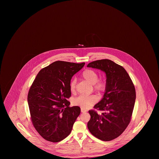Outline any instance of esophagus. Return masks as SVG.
<instances>
[{
	"label": "esophagus",
	"instance_id": "esophagus-1",
	"mask_svg": "<svg viewBox=\"0 0 159 159\" xmlns=\"http://www.w3.org/2000/svg\"><path fill=\"white\" fill-rule=\"evenodd\" d=\"M87 111V110H85V109H84V108H81V112L82 113H85V112H86Z\"/></svg>",
	"mask_w": 159,
	"mask_h": 159
}]
</instances>
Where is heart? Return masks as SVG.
<instances>
[{
	"mask_svg": "<svg viewBox=\"0 0 159 159\" xmlns=\"http://www.w3.org/2000/svg\"><path fill=\"white\" fill-rule=\"evenodd\" d=\"M82 77L83 79L93 85L94 90L98 93H103L107 89V82L103 79H98V75L95 71L91 69H86L82 73ZM76 80L73 79L70 83V89L72 92L76 90ZM98 101V98L95 95H79L73 101V104L77 106H79L82 108H88L91 106L95 104Z\"/></svg>",
	"mask_w": 159,
	"mask_h": 159,
	"instance_id": "obj_1",
	"label": "heart"
}]
</instances>
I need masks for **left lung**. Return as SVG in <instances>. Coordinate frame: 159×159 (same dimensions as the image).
Wrapping results in <instances>:
<instances>
[{
	"label": "left lung",
	"instance_id": "1",
	"mask_svg": "<svg viewBox=\"0 0 159 159\" xmlns=\"http://www.w3.org/2000/svg\"><path fill=\"white\" fill-rule=\"evenodd\" d=\"M88 67L98 68L106 73L107 89L103 98L93 107L102 111H89L91 119L88 128L91 134L104 141L120 136L131 120L136 99L134 84L122 66L107 59L90 62Z\"/></svg>",
	"mask_w": 159,
	"mask_h": 159
}]
</instances>
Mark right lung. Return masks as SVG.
Wrapping results in <instances>:
<instances>
[{"label":"right lung","mask_w":159,"mask_h":159,"mask_svg":"<svg viewBox=\"0 0 159 159\" xmlns=\"http://www.w3.org/2000/svg\"><path fill=\"white\" fill-rule=\"evenodd\" d=\"M57 61L38 73L28 93L31 121L46 140L58 143L70 134L80 113L78 106L69 107L70 83L72 77L84 66Z\"/></svg>","instance_id":"add662e5"}]
</instances>
